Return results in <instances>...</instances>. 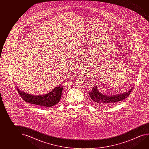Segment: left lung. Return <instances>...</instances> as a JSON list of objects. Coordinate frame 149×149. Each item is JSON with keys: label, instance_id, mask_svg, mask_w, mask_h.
Segmentation results:
<instances>
[{"label": "left lung", "instance_id": "obj_1", "mask_svg": "<svg viewBox=\"0 0 149 149\" xmlns=\"http://www.w3.org/2000/svg\"><path fill=\"white\" fill-rule=\"evenodd\" d=\"M133 88L127 93H122L117 95H104L98 91L97 87L95 86L92 88L91 91L89 92L90 103L97 105H111L127 98L132 93Z\"/></svg>", "mask_w": 149, "mask_h": 149}]
</instances>
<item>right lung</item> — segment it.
<instances>
[{"label": "right lung", "instance_id": "obj_1", "mask_svg": "<svg viewBox=\"0 0 149 149\" xmlns=\"http://www.w3.org/2000/svg\"><path fill=\"white\" fill-rule=\"evenodd\" d=\"M63 86H59L46 95H33L24 92L17 87V92L24 101L42 107H53L59 103L61 99Z\"/></svg>", "mask_w": 149, "mask_h": 149}]
</instances>
